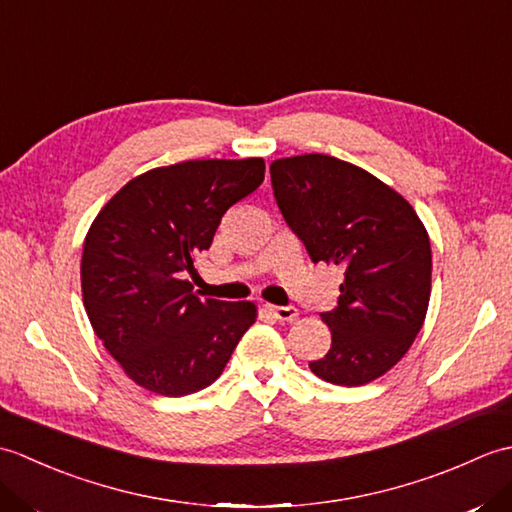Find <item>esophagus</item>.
Listing matches in <instances>:
<instances>
[{
	"instance_id": "1",
	"label": "esophagus",
	"mask_w": 512,
	"mask_h": 512,
	"mask_svg": "<svg viewBox=\"0 0 512 512\" xmlns=\"http://www.w3.org/2000/svg\"><path fill=\"white\" fill-rule=\"evenodd\" d=\"M266 310L273 314V317L277 319V321H295L297 317H299V310L295 308V306H266Z\"/></svg>"
}]
</instances>
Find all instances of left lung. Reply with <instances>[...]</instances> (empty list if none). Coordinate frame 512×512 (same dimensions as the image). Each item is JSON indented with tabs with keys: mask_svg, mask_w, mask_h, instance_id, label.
<instances>
[{
	"mask_svg": "<svg viewBox=\"0 0 512 512\" xmlns=\"http://www.w3.org/2000/svg\"><path fill=\"white\" fill-rule=\"evenodd\" d=\"M270 182L312 262L345 270L339 306L321 314L332 332L330 352L310 369L332 385L372 383L407 354L427 317V228L400 193L339 158H279Z\"/></svg>",
	"mask_w": 512,
	"mask_h": 512,
	"instance_id": "left-lung-1",
	"label": "left lung"
}]
</instances>
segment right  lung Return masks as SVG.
<instances>
[{"label":"right lung","instance_id":"right-lung-1","mask_svg":"<svg viewBox=\"0 0 512 512\" xmlns=\"http://www.w3.org/2000/svg\"><path fill=\"white\" fill-rule=\"evenodd\" d=\"M264 171V158L158 167L129 180L94 217L83 242V306L136 385L162 396L209 387L255 323V303L200 299L184 273Z\"/></svg>","mask_w":512,"mask_h":512}]
</instances>
